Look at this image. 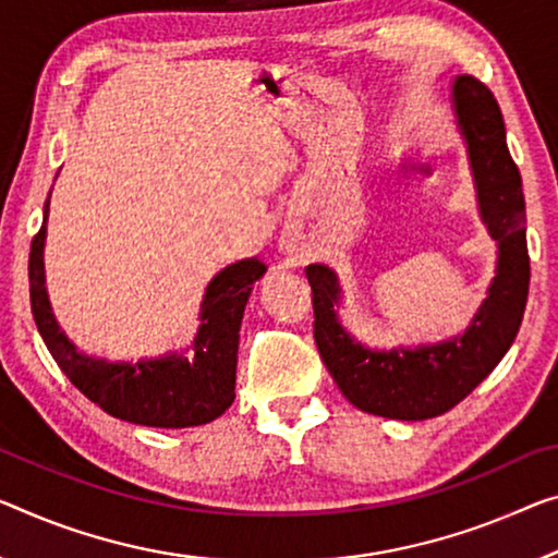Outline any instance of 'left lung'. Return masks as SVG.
Wrapping results in <instances>:
<instances>
[{
  "label": "left lung",
  "instance_id": "8db88e82",
  "mask_svg": "<svg viewBox=\"0 0 558 558\" xmlns=\"http://www.w3.org/2000/svg\"><path fill=\"white\" fill-rule=\"evenodd\" d=\"M453 107L466 136L478 207L499 242V269L486 302L461 339L416 351H368L339 327V284L322 264L306 267L314 302V341L341 393L368 414L422 422L466 399L517 339L529 296L526 204L513 165L501 109L476 76H459Z\"/></svg>",
  "mask_w": 558,
  "mask_h": 558
}]
</instances>
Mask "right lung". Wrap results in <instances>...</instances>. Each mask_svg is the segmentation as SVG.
Listing matches in <instances>:
<instances>
[{
	"label": "right lung",
	"mask_w": 558,
	"mask_h": 558,
	"mask_svg": "<svg viewBox=\"0 0 558 558\" xmlns=\"http://www.w3.org/2000/svg\"><path fill=\"white\" fill-rule=\"evenodd\" d=\"M45 221L29 250V299L37 329L59 368L94 404L124 422L159 428L199 426L225 414L234 401L239 327L252 284L267 267L256 259L231 264L211 279L202 304V327L190 356L107 364L74 349L51 314L45 291Z\"/></svg>",
	"instance_id": "add662e5"
}]
</instances>
